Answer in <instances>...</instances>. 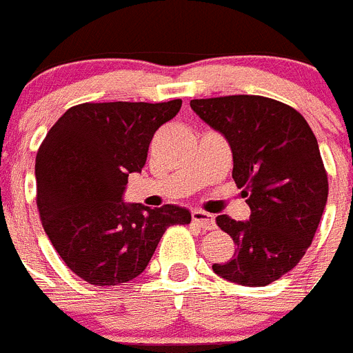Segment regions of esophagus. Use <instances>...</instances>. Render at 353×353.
I'll return each instance as SVG.
<instances>
[{"mask_svg":"<svg viewBox=\"0 0 353 353\" xmlns=\"http://www.w3.org/2000/svg\"><path fill=\"white\" fill-rule=\"evenodd\" d=\"M192 219H194L195 224L199 228H203V230H215V226H217V224H215V217L206 212H201V210H194V212H192Z\"/></svg>","mask_w":353,"mask_h":353,"instance_id":"1","label":"esophagus"}]
</instances>
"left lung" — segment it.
Listing matches in <instances>:
<instances>
[{
	"label": "left lung",
	"mask_w": 353,
	"mask_h": 353,
	"mask_svg": "<svg viewBox=\"0 0 353 353\" xmlns=\"http://www.w3.org/2000/svg\"><path fill=\"white\" fill-rule=\"evenodd\" d=\"M190 108L228 140L233 179L251 208L248 221L217 217L236 251L213 271L239 285H268L303 259L321 221L328 179L318 140L296 109L265 97L201 99Z\"/></svg>",
	"instance_id": "left-lung-1"
}]
</instances>
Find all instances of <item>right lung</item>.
I'll return each instance as SVG.
<instances>
[{
  "label": "right lung",
  "instance_id": "obj_1",
  "mask_svg": "<svg viewBox=\"0 0 353 353\" xmlns=\"http://www.w3.org/2000/svg\"><path fill=\"white\" fill-rule=\"evenodd\" d=\"M181 100L103 102L70 108L35 158L37 208L50 242L91 285H125L145 271L163 233L192 213L123 203L127 177L141 172L154 132Z\"/></svg>",
  "mask_w": 353,
  "mask_h": 353
}]
</instances>
